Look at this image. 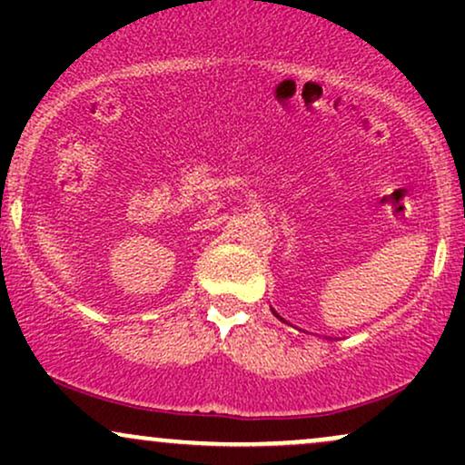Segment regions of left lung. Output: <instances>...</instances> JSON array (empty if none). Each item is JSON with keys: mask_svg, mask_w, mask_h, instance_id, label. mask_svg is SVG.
I'll return each mask as SVG.
<instances>
[{"mask_svg": "<svg viewBox=\"0 0 465 465\" xmlns=\"http://www.w3.org/2000/svg\"><path fill=\"white\" fill-rule=\"evenodd\" d=\"M275 317H280V314H277V312H275Z\"/></svg>", "mask_w": 465, "mask_h": 465, "instance_id": "left-lung-1", "label": "left lung"}]
</instances>
